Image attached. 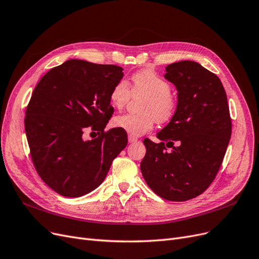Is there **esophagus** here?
<instances>
[{"instance_id": "esophagus-1", "label": "esophagus", "mask_w": 259, "mask_h": 259, "mask_svg": "<svg viewBox=\"0 0 259 259\" xmlns=\"http://www.w3.org/2000/svg\"><path fill=\"white\" fill-rule=\"evenodd\" d=\"M136 141H138L137 137H134V136L128 135V142H130V143H134V142H136Z\"/></svg>"}]
</instances>
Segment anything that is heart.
<instances>
[{
	"instance_id": "1",
	"label": "heart",
	"mask_w": 259,
	"mask_h": 259,
	"mask_svg": "<svg viewBox=\"0 0 259 259\" xmlns=\"http://www.w3.org/2000/svg\"><path fill=\"white\" fill-rule=\"evenodd\" d=\"M131 90L134 96L142 95L146 99L140 105L141 113H123L112 120V125L126 132L131 136H141L151 131L155 119L165 122L172 118L177 107L173 96L170 94L169 82L151 70H141L131 79ZM130 89L125 80L117 81L112 87L109 100L111 105L121 109L130 99Z\"/></svg>"
}]
</instances>
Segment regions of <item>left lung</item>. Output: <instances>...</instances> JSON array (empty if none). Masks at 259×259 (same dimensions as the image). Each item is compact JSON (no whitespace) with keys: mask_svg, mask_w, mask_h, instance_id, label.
<instances>
[{"mask_svg":"<svg viewBox=\"0 0 259 259\" xmlns=\"http://www.w3.org/2000/svg\"><path fill=\"white\" fill-rule=\"evenodd\" d=\"M164 78L178 90L177 109L157 133L159 143L144 139L147 153L140 169L160 198L182 202L203 193L214 180L231 139L232 121L221 80L200 64H171Z\"/></svg>","mask_w":259,"mask_h":259,"instance_id":"8db88e82","label":"left lung"}]
</instances>
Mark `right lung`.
<instances>
[{
	"instance_id": "obj_1",
	"label": "right lung",
	"mask_w": 259,
	"mask_h": 259,
	"mask_svg": "<svg viewBox=\"0 0 259 259\" xmlns=\"http://www.w3.org/2000/svg\"><path fill=\"white\" fill-rule=\"evenodd\" d=\"M119 66L70 59L51 69L34 89L24 121L40 178L55 192L78 198L98 188L126 147V132H104L113 113L109 95L123 77ZM90 126L101 132L83 139Z\"/></svg>"
}]
</instances>
